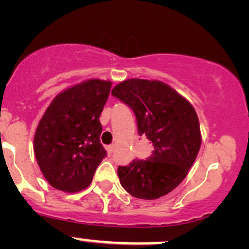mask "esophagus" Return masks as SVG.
I'll use <instances>...</instances> for the list:
<instances>
[{
    "instance_id": "obj_1",
    "label": "esophagus",
    "mask_w": 249,
    "mask_h": 249,
    "mask_svg": "<svg viewBox=\"0 0 249 249\" xmlns=\"http://www.w3.org/2000/svg\"><path fill=\"white\" fill-rule=\"evenodd\" d=\"M107 151L108 155H112V153L114 151V145H108L107 146Z\"/></svg>"
}]
</instances>
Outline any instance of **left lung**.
<instances>
[{
	"instance_id": "8db88e82",
	"label": "left lung",
	"mask_w": 249,
	"mask_h": 249,
	"mask_svg": "<svg viewBox=\"0 0 249 249\" xmlns=\"http://www.w3.org/2000/svg\"><path fill=\"white\" fill-rule=\"evenodd\" d=\"M112 95L131 107L138 135H145L153 145L146 160L119 166L121 186L137 198L158 199L179 186L198 154L202 136L195 108L159 80L127 79Z\"/></svg>"
}]
</instances>
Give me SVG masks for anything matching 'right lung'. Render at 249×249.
<instances>
[{
    "instance_id": "obj_1",
    "label": "right lung",
    "mask_w": 249,
    "mask_h": 249,
    "mask_svg": "<svg viewBox=\"0 0 249 249\" xmlns=\"http://www.w3.org/2000/svg\"><path fill=\"white\" fill-rule=\"evenodd\" d=\"M112 83L89 79L61 91L37 125L34 152L39 169L53 188L80 192L90 185L105 156L100 115Z\"/></svg>"
}]
</instances>
